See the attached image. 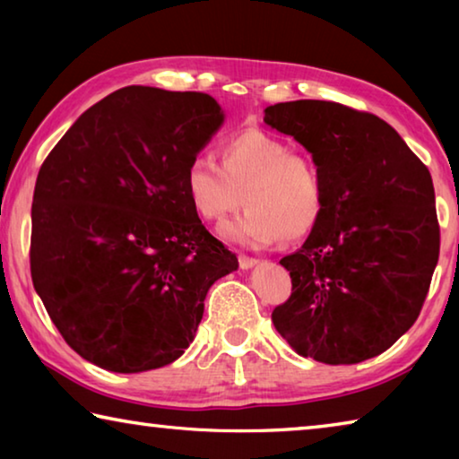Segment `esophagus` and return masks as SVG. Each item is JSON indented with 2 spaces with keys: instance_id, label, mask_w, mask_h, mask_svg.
<instances>
[{
  "instance_id": "obj_1",
  "label": "esophagus",
  "mask_w": 459,
  "mask_h": 459,
  "mask_svg": "<svg viewBox=\"0 0 459 459\" xmlns=\"http://www.w3.org/2000/svg\"><path fill=\"white\" fill-rule=\"evenodd\" d=\"M253 265H257V259L247 257V255H238V267L240 269H251Z\"/></svg>"
}]
</instances>
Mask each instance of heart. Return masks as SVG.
<instances>
[{"label":"heart","mask_w":459,"mask_h":459,"mask_svg":"<svg viewBox=\"0 0 459 459\" xmlns=\"http://www.w3.org/2000/svg\"><path fill=\"white\" fill-rule=\"evenodd\" d=\"M219 160L221 166L206 155L192 158L184 192L204 222H222L243 202L247 211L221 229L224 238L247 247L277 238L298 243L320 222L325 202L322 169L281 137L259 127L240 129L221 143Z\"/></svg>","instance_id":"1"}]
</instances>
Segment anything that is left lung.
<instances>
[{
  "label": "left lung",
  "mask_w": 459,
  "mask_h": 459,
  "mask_svg": "<svg viewBox=\"0 0 459 459\" xmlns=\"http://www.w3.org/2000/svg\"><path fill=\"white\" fill-rule=\"evenodd\" d=\"M263 113L312 153L325 188L320 222L279 261L291 295L271 314L275 330L317 362L378 356L421 314L439 259L429 169L372 113L312 99Z\"/></svg>",
  "instance_id": "1"
}]
</instances>
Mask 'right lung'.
I'll use <instances>...</instances> for the list:
<instances>
[{"label": "right lung", "mask_w": 459, "mask_h": 459, "mask_svg": "<svg viewBox=\"0 0 459 459\" xmlns=\"http://www.w3.org/2000/svg\"><path fill=\"white\" fill-rule=\"evenodd\" d=\"M221 123L206 92L134 84L87 108L44 160L30 273L84 360L142 372L180 359L211 285L238 267L184 192Z\"/></svg>", "instance_id": "right-lung-1"}]
</instances>
